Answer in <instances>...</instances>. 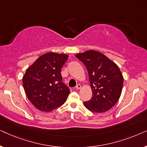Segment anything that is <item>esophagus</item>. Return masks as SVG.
<instances>
[{
    "label": "esophagus",
    "mask_w": 147,
    "mask_h": 147,
    "mask_svg": "<svg viewBox=\"0 0 147 147\" xmlns=\"http://www.w3.org/2000/svg\"><path fill=\"white\" fill-rule=\"evenodd\" d=\"M80 88H81V85H80V84H78V85L76 86V90H79V89H80Z\"/></svg>",
    "instance_id": "34e87169"
}]
</instances>
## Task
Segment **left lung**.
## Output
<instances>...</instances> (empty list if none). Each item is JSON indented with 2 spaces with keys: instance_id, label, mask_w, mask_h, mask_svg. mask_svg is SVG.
<instances>
[{
  "instance_id": "8db88e82",
  "label": "left lung",
  "mask_w": 147,
  "mask_h": 147,
  "mask_svg": "<svg viewBox=\"0 0 147 147\" xmlns=\"http://www.w3.org/2000/svg\"><path fill=\"white\" fill-rule=\"evenodd\" d=\"M76 57L87 68L92 97L84 105L90 111H108L119 100L123 86V76L117 65L100 52L90 50Z\"/></svg>"
}]
</instances>
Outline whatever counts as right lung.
<instances>
[{
  "mask_svg": "<svg viewBox=\"0 0 147 147\" xmlns=\"http://www.w3.org/2000/svg\"><path fill=\"white\" fill-rule=\"evenodd\" d=\"M67 58L66 54L45 53L26 71L24 90L28 99L39 110L52 111L67 100L70 90L61 82V69Z\"/></svg>",
  "mask_w": 147,
  "mask_h": 147,
  "instance_id": "1",
  "label": "right lung"
}]
</instances>
